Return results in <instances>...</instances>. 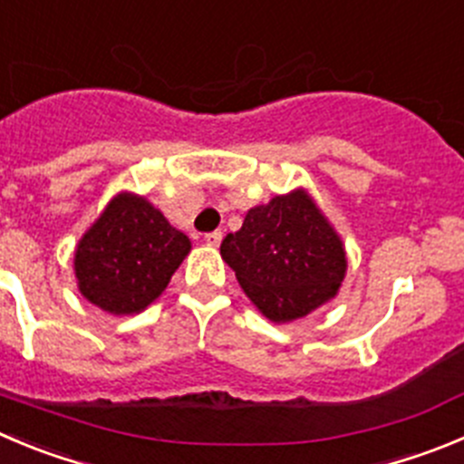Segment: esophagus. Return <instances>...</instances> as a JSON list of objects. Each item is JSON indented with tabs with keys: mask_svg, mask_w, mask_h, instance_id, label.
<instances>
[{
	"mask_svg": "<svg viewBox=\"0 0 464 464\" xmlns=\"http://www.w3.org/2000/svg\"><path fill=\"white\" fill-rule=\"evenodd\" d=\"M206 245L208 246H219V242H222V231H212V233H206Z\"/></svg>",
	"mask_w": 464,
	"mask_h": 464,
	"instance_id": "obj_1",
	"label": "esophagus"
}]
</instances>
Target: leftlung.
I'll list each match as a JSON object with an SVG mask.
<instances>
[{
    "instance_id": "8db88e82",
    "label": "left lung",
    "mask_w": 464,
    "mask_h": 464,
    "mask_svg": "<svg viewBox=\"0 0 464 464\" xmlns=\"http://www.w3.org/2000/svg\"><path fill=\"white\" fill-rule=\"evenodd\" d=\"M219 254L252 304L276 324L334 300L348 272L343 240L304 188L249 208Z\"/></svg>"
}]
</instances>
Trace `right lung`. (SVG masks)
Wrapping results in <instances>:
<instances>
[{
	"instance_id": "1",
	"label": "right lung",
	"mask_w": 464,
	"mask_h": 464,
	"mask_svg": "<svg viewBox=\"0 0 464 464\" xmlns=\"http://www.w3.org/2000/svg\"><path fill=\"white\" fill-rule=\"evenodd\" d=\"M189 249V237L149 198L119 192L77 242V288L107 314H140L162 295Z\"/></svg>"
}]
</instances>
